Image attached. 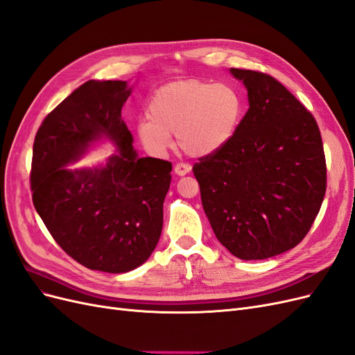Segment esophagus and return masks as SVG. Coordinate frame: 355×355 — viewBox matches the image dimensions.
<instances>
[{"label": "esophagus", "instance_id": "1", "mask_svg": "<svg viewBox=\"0 0 355 355\" xmlns=\"http://www.w3.org/2000/svg\"><path fill=\"white\" fill-rule=\"evenodd\" d=\"M189 171H191V166H189V164L179 163V164L175 166V173H176L178 176H185V175L189 173Z\"/></svg>", "mask_w": 355, "mask_h": 355}]
</instances>
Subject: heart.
I'll use <instances>...</instances> for the list:
<instances>
[{
    "mask_svg": "<svg viewBox=\"0 0 355 355\" xmlns=\"http://www.w3.org/2000/svg\"><path fill=\"white\" fill-rule=\"evenodd\" d=\"M244 111L240 92L230 84L187 80L159 87L139 120L136 133L146 151L163 155L178 136L192 157H209L227 146L237 133Z\"/></svg>",
    "mask_w": 355,
    "mask_h": 355,
    "instance_id": "b5f03b06",
    "label": "heart"
}]
</instances>
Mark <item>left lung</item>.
<instances>
[{
  "mask_svg": "<svg viewBox=\"0 0 355 355\" xmlns=\"http://www.w3.org/2000/svg\"><path fill=\"white\" fill-rule=\"evenodd\" d=\"M249 111L222 151L192 167L202 209L222 245L243 261L293 249L326 194V158L315 118L270 75L231 68Z\"/></svg>",
  "mask_w": 355,
  "mask_h": 355,
  "instance_id": "8db88e82",
  "label": "left lung"
}]
</instances>
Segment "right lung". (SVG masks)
Wrapping results in <instances>:
<instances>
[{
  "label": "right lung",
  "instance_id": "right-lung-1",
  "mask_svg": "<svg viewBox=\"0 0 355 355\" xmlns=\"http://www.w3.org/2000/svg\"><path fill=\"white\" fill-rule=\"evenodd\" d=\"M127 81L90 80L42 121L32 153V201L51 237L89 270L123 274L141 266L159 240L171 163L139 157L121 118ZM102 141L105 164H69Z\"/></svg>",
  "mask_w": 355,
  "mask_h": 355
}]
</instances>
